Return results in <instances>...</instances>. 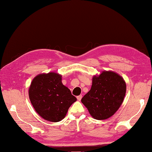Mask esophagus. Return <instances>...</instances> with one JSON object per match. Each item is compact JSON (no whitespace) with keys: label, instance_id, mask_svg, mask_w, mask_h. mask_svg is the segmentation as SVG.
<instances>
[{"label":"esophagus","instance_id":"obj_1","mask_svg":"<svg viewBox=\"0 0 152 152\" xmlns=\"http://www.w3.org/2000/svg\"><path fill=\"white\" fill-rule=\"evenodd\" d=\"M77 100H78L79 101H80L81 100V99H82V95H79V96H77Z\"/></svg>","mask_w":152,"mask_h":152}]
</instances>
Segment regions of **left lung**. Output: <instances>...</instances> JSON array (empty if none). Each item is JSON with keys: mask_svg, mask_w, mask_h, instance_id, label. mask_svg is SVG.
I'll list each match as a JSON object with an SVG mask.
<instances>
[{"mask_svg": "<svg viewBox=\"0 0 152 152\" xmlns=\"http://www.w3.org/2000/svg\"><path fill=\"white\" fill-rule=\"evenodd\" d=\"M126 91L124 79L113 71H104L93 76L91 90L83 97L81 102L93 118L105 120L118 110Z\"/></svg>", "mask_w": 152, "mask_h": 152, "instance_id": "left-lung-1", "label": "left lung"}]
</instances>
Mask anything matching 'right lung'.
Returning <instances> with one entry per match:
<instances>
[{"label": "right lung", "mask_w": 152, "mask_h": 152, "mask_svg": "<svg viewBox=\"0 0 152 152\" xmlns=\"http://www.w3.org/2000/svg\"><path fill=\"white\" fill-rule=\"evenodd\" d=\"M61 75L51 72L37 75L29 88V98L34 109L48 121H61L69 108L77 101L71 91L63 85Z\"/></svg>", "instance_id": "right-lung-1"}]
</instances>
